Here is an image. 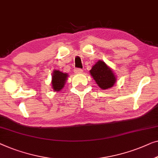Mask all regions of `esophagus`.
Here are the masks:
<instances>
[{
	"label": "esophagus",
	"instance_id": "1",
	"mask_svg": "<svg viewBox=\"0 0 158 158\" xmlns=\"http://www.w3.org/2000/svg\"><path fill=\"white\" fill-rule=\"evenodd\" d=\"M74 72H75V73H76V74H80V73H82L83 72V70L81 69V68H76V69H75Z\"/></svg>",
	"mask_w": 158,
	"mask_h": 158
}]
</instances>
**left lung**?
<instances>
[{
  "label": "left lung",
  "instance_id": "left-lung-1",
  "mask_svg": "<svg viewBox=\"0 0 158 158\" xmlns=\"http://www.w3.org/2000/svg\"><path fill=\"white\" fill-rule=\"evenodd\" d=\"M90 73L102 90L112 88L117 81V76L112 68L101 60L95 63L90 70Z\"/></svg>",
  "mask_w": 158,
  "mask_h": 158
}]
</instances>
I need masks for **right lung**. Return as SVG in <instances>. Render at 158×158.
<instances>
[{"instance_id": "1", "label": "right lung", "mask_w": 158, "mask_h": 158, "mask_svg": "<svg viewBox=\"0 0 158 158\" xmlns=\"http://www.w3.org/2000/svg\"><path fill=\"white\" fill-rule=\"evenodd\" d=\"M68 74L63 73L58 70H55L52 75L51 85L52 88L55 92H60L65 85Z\"/></svg>"}]
</instances>
